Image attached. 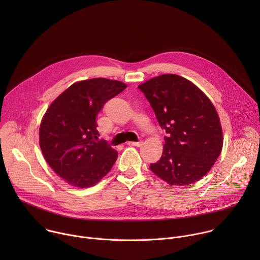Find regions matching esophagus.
Segmentation results:
<instances>
[{"label": "esophagus", "mask_w": 260, "mask_h": 260, "mask_svg": "<svg viewBox=\"0 0 260 260\" xmlns=\"http://www.w3.org/2000/svg\"><path fill=\"white\" fill-rule=\"evenodd\" d=\"M142 141H139V142H127V145L129 146H137V147H140L142 145Z\"/></svg>", "instance_id": "34e87169"}]
</instances>
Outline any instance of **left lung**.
I'll list each match as a JSON object with an SVG mask.
<instances>
[{
  "label": "left lung",
  "instance_id": "left-lung-1",
  "mask_svg": "<svg viewBox=\"0 0 260 260\" xmlns=\"http://www.w3.org/2000/svg\"><path fill=\"white\" fill-rule=\"evenodd\" d=\"M168 134L160 159L150 170L171 185L202 179L222 150L223 137L217 111L192 82L165 74L138 86Z\"/></svg>",
  "mask_w": 260,
  "mask_h": 260
}]
</instances>
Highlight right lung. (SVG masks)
<instances>
[{"mask_svg":"<svg viewBox=\"0 0 260 260\" xmlns=\"http://www.w3.org/2000/svg\"><path fill=\"white\" fill-rule=\"evenodd\" d=\"M125 88L106 78L76 82L47 109L40 125L41 150L50 168L72 186H93L115 164L117 151L107 141H98L96 116Z\"/></svg>","mask_w":260,"mask_h":260,"instance_id":"1","label":"right lung"}]
</instances>
